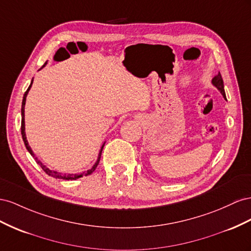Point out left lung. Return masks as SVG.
<instances>
[{"label":"left lung","instance_id":"obj_1","mask_svg":"<svg viewBox=\"0 0 251 251\" xmlns=\"http://www.w3.org/2000/svg\"><path fill=\"white\" fill-rule=\"evenodd\" d=\"M211 84L221 92L222 96H223V98L226 99L225 89H224V82H223V78H222V75H221L220 73H219L217 75H214V76L212 77Z\"/></svg>","mask_w":251,"mask_h":251}]
</instances>
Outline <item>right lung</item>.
Wrapping results in <instances>:
<instances>
[{
	"label": "right lung",
	"mask_w": 251,
	"mask_h": 251,
	"mask_svg": "<svg viewBox=\"0 0 251 251\" xmlns=\"http://www.w3.org/2000/svg\"><path fill=\"white\" fill-rule=\"evenodd\" d=\"M46 64H47V63H45V65H46ZM45 65H44V66H45ZM44 66H43V67H44ZM43 67H42V68H43ZM42 68H41V69H42ZM32 83H33V78L31 80V83H30V85H29V87H28V89L26 90V92L24 94L23 101H22V109H21V114H22V123H21V132H22V138H23L24 144H25L26 149L28 150V152H29V153L32 155V157L35 160V162H37V163L39 164V165L42 167V169L44 170L48 176H52V177H55V178H63V180H76V178H78V177H82V176H89V175H91V174L94 173V171L96 170V168H97V166H98V164H99V162H100V159H101V153H102L103 147H104V145H105V142L103 143V145L101 146V149H100L98 157H97V161L95 162L94 165L91 166L90 169H87L86 171H83V174H78V175H77V174H68V175H66V174L59 173V171L49 169L48 167H46V166L44 165V164H43V163L38 159L37 156H35L34 152L32 151L31 147L29 146V144H28V141H27V138H26V133H25V103H26L27 95H28V92H29L30 88H31Z\"/></svg>",
	"instance_id": "obj_1"
}]
</instances>
